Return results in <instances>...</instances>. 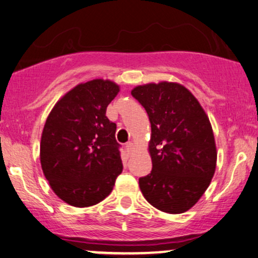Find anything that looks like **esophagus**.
<instances>
[{
    "instance_id": "1",
    "label": "esophagus",
    "mask_w": 258,
    "mask_h": 258,
    "mask_svg": "<svg viewBox=\"0 0 258 258\" xmlns=\"http://www.w3.org/2000/svg\"><path fill=\"white\" fill-rule=\"evenodd\" d=\"M125 148H126V151H127V152H128V153H131V152L133 151V144H132V143H131V142L126 143Z\"/></svg>"
}]
</instances>
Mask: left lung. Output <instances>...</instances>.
Here are the masks:
<instances>
[{
  "label": "left lung",
  "instance_id": "1",
  "mask_svg": "<svg viewBox=\"0 0 258 258\" xmlns=\"http://www.w3.org/2000/svg\"><path fill=\"white\" fill-rule=\"evenodd\" d=\"M131 94L151 123L152 170L139 178L140 190L157 210L184 213L206 191L216 171L210 119L193 94L178 83L144 84Z\"/></svg>",
  "mask_w": 258,
  "mask_h": 258
}]
</instances>
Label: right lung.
Here are the masks:
<instances>
[{"label":"right lung","instance_id":"obj_1","mask_svg":"<svg viewBox=\"0 0 258 258\" xmlns=\"http://www.w3.org/2000/svg\"><path fill=\"white\" fill-rule=\"evenodd\" d=\"M119 86L93 80L68 91L48 114L40 142V163L52 190L75 207L99 204L121 174L116 125L106 116Z\"/></svg>","mask_w":258,"mask_h":258}]
</instances>
